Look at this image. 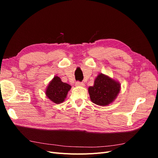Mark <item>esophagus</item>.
I'll use <instances>...</instances> for the list:
<instances>
[{"label": "esophagus", "instance_id": "1", "mask_svg": "<svg viewBox=\"0 0 158 158\" xmlns=\"http://www.w3.org/2000/svg\"><path fill=\"white\" fill-rule=\"evenodd\" d=\"M76 85H77V86H84L85 84L84 82H79V81H78V82H76Z\"/></svg>", "mask_w": 158, "mask_h": 158}]
</instances>
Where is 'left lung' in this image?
<instances>
[{"instance_id":"obj_1","label":"left lung","mask_w":158,"mask_h":158,"mask_svg":"<svg viewBox=\"0 0 158 158\" xmlns=\"http://www.w3.org/2000/svg\"><path fill=\"white\" fill-rule=\"evenodd\" d=\"M120 91V84L107 76L100 74L94 86L88 88L92 102L98 106H107L116 98Z\"/></svg>"}]
</instances>
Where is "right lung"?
<instances>
[{
  "mask_svg": "<svg viewBox=\"0 0 158 158\" xmlns=\"http://www.w3.org/2000/svg\"><path fill=\"white\" fill-rule=\"evenodd\" d=\"M70 88L69 84L63 82L59 77L55 76L47 87L46 95L52 102L60 103L64 102Z\"/></svg>",
  "mask_w": 158,
  "mask_h": 158,
  "instance_id": "add662e5",
  "label": "right lung"
}]
</instances>
